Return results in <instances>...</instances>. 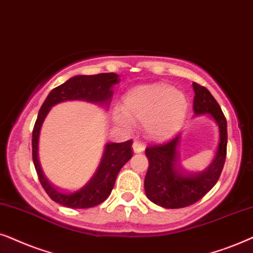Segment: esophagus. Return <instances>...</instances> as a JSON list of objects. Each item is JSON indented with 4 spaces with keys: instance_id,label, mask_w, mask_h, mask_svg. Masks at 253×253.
<instances>
[{
    "instance_id": "34e87169",
    "label": "esophagus",
    "mask_w": 253,
    "mask_h": 253,
    "mask_svg": "<svg viewBox=\"0 0 253 253\" xmlns=\"http://www.w3.org/2000/svg\"><path fill=\"white\" fill-rule=\"evenodd\" d=\"M133 151L134 153H142V151L144 150V144L139 142V141H134L133 142Z\"/></svg>"
}]
</instances>
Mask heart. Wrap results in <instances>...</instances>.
I'll list each match as a JSON object with an SVG mask.
<instances>
[{
	"mask_svg": "<svg viewBox=\"0 0 253 253\" xmlns=\"http://www.w3.org/2000/svg\"><path fill=\"white\" fill-rule=\"evenodd\" d=\"M125 110L114 111V119L129 128L133 120L143 121V129L151 139L172 135L183 125L188 111V100L181 91L168 84H148L134 87L124 100Z\"/></svg>",
	"mask_w": 253,
	"mask_h": 253,
	"instance_id": "heart-1",
	"label": "heart"
}]
</instances>
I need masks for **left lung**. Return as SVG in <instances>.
I'll list each match as a JSON object with an SVG mask.
<instances>
[{"label":"left lung","mask_w":253,"mask_h":253,"mask_svg":"<svg viewBox=\"0 0 253 253\" xmlns=\"http://www.w3.org/2000/svg\"><path fill=\"white\" fill-rule=\"evenodd\" d=\"M194 117L207 114L216 123L220 132L217 150L211 163L198 172L179 167L178 146L180 133L163 143L150 144L146 155L149 160L144 191L151 203L163 208H183L197 203L217 183L227 155V120L216 100L205 86L193 83Z\"/></svg>","instance_id":"8db88e82"}]
</instances>
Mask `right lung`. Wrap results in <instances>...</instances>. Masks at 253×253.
Segmentation results:
<instances>
[{
    "label": "right lung",
    "mask_w": 253,
    "mask_h": 253,
    "mask_svg": "<svg viewBox=\"0 0 253 253\" xmlns=\"http://www.w3.org/2000/svg\"><path fill=\"white\" fill-rule=\"evenodd\" d=\"M119 75L104 73L98 75H76L61 85L54 87L40 107L32 132V158L40 184L55 203L68 208H90L105 201L112 192L117 176L133 156L132 141L106 143L95 173L79 191L66 193L50 184L39 162V135L43 120L56 104L68 100H81L109 109L113 96V86L119 83Z\"/></svg>",
    "instance_id": "1"
}]
</instances>
